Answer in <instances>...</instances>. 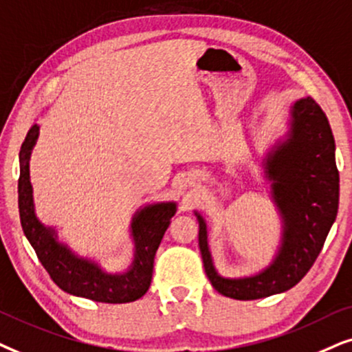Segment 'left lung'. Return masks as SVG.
Masks as SVG:
<instances>
[{
	"label": "left lung",
	"instance_id": "8db88e82",
	"mask_svg": "<svg viewBox=\"0 0 352 352\" xmlns=\"http://www.w3.org/2000/svg\"><path fill=\"white\" fill-rule=\"evenodd\" d=\"M289 140L267 161L275 203L283 215V243L269 269L250 278L219 277L208 250L204 219L199 222V251L212 287L227 298L251 301L283 293L307 274L320 254L338 212L340 173L329 119L311 96L293 106Z\"/></svg>",
	"mask_w": 352,
	"mask_h": 352
}]
</instances>
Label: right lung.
<instances>
[{
	"instance_id": "1",
	"label": "right lung",
	"mask_w": 352,
	"mask_h": 352,
	"mask_svg": "<svg viewBox=\"0 0 352 352\" xmlns=\"http://www.w3.org/2000/svg\"><path fill=\"white\" fill-rule=\"evenodd\" d=\"M38 137L34 125L27 133L21 149V175H19V214L27 240L34 246L38 259L53 282L65 293L98 302L122 304L137 301L148 292L153 277L154 256L175 214V204L162 203L144 208L133 219L132 230L137 241L135 262L127 274L109 275L90 261L78 259L67 248L59 245L53 232L45 228L35 217L29 180V156Z\"/></svg>"
}]
</instances>
